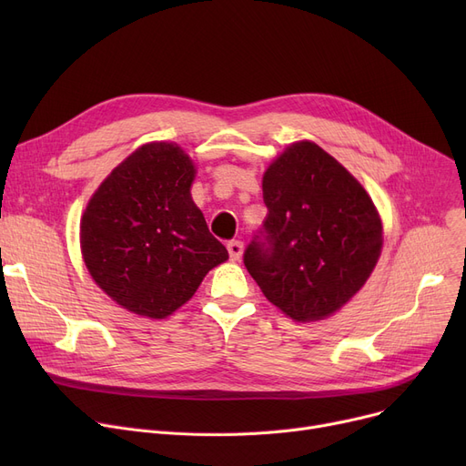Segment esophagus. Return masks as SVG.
<instances>
[{"label": "esophagus", "mask_w": 466, "mask_h": 466, "mask_svg": "<svg viewBox=\"0 0 466 466\" xmlns=\"http://www.w3.org/2000/svg\"><path fill=\"white\" fill-rule=\"evenodd\" d=\"M227 249H228V255L232 260H239L241 253H243V243L239 239H232L227 243Z\"/></svg>", "instance_id": "1"}]
</instances>
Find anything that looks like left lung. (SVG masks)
Wrapping results in <instances>:
<instances>
[{"instance_id":"1","label":"left lung","mask_w":466,"mask_h":466,"mask_svg":"<svg viewBox=\"0 0 466 466\" xmlns=\"http://www.w3.org/2000/svg\"><path fill=\"white\" fill-rule=\"evenodd\" d=\"M262 198L268 213L243 264L292 319H325L380 258L381 220L370 196L319 145L299 141L266 169Z\"/></svg>"}]
</instances>
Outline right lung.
<instances>
[{"label":"right lung","instance_id":"obj_1","mask_svg":"<svg viewBox=\"0 0 466 466\" xmlns=\"http://www.w3.org/2000/svg\"><path fill=\"white\" fill-rule=\"evenodd\" d=\"M190 158L174 143H147L90 198L81 249L94 281L122 308L162 319L228 258L190 198Z\"/></svg>","mask_w":466,"mask_h":466}]
</instances>
